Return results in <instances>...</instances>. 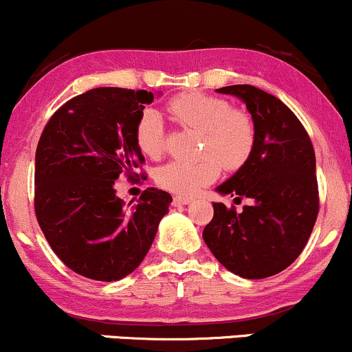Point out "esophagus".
Instances as JSON below:
<instances>
[{"mask_svg": "<svg viewBox=\"0 0 352 352\" xmlns=\"http://www.w3.org/2000/svg\"><path fill=\"white\" fill-rule=\"evenodd\" d=\"M189 202H192V197L191 196H175L173 197V204L175 206H181V204H189Z\"/></svg>", "mask_w": 352, "mask_h": 352, "instance_id": "obj_1", "label": "esophagus"}]
</instances>
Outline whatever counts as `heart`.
<instances>
[{"label":"heart","mask_w":352,"mask_h":352,"mask_svg":"<svg viewBox=\"0 0 352 352\" xmlns=\"http://www.w3.org/2000/svg\"><path fill=\"white\" fill-rule=\"evenodd\" d=\"M166 110L179 125L202 133L199 160H173L156 171L160 188L176 194H194L212 183L221 173V164L229 171L241 169L255 148V123L245 111L232 109L226 98L202 92H188L173 97ZM138 148L150 158H158L164 150L163 120L158 111L146 109L135 126Z\"/></svg>","instance_id":"obj_1"}]
</instances>
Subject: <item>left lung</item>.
I'll list each match as a JSON object with an SVG mask.
<instances>
[{"mask_svg": "<svg viewBox=\"0 0 352 352\" xmlns=\"http://www.w3.org/2000/svg\"><path fill=\"white\" fill-rule=\"evenodd\" d=\"M245 102L255 123V148L221 194L249 197L242 212L212 202L214 217L204 242L232 274L258 280L290 267L315 227L320 196L316 158L309 135L280 98L254 85L217 89Z\"/></svg>", "mask_w": 352, "mask_h": 352, "instance_id": "obj_1", "label": "left lung"}]
</instances>
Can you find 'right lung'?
<instances>
[{
    "label": "right lung",
    "instance_id": "obj_1",
    "mask_svg": "<svg viewBox=\"0 0 352 352\" xmlns=\"http://www.w3.org/2000/svg\"><path fill=\"white\" fill-rule=\"evenodd\" d=\"M151 102L146 90L92 89L54 111L37 143V222L54 254L85 278L130 275L168 214V192L146 188L130 208L113 188L122 175L135 179L133 169L144 163L135 126Z\"/></svg>",
    "mask_w": 352,
    "mask_h": 352
}]
</instances>
